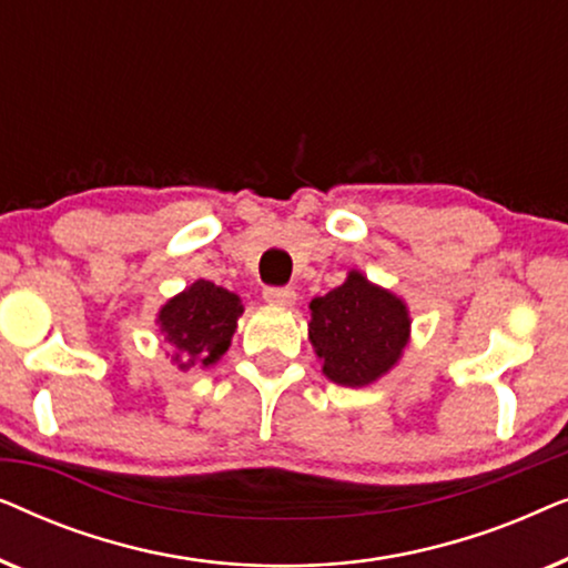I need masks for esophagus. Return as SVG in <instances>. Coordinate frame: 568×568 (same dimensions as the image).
<instances>
[{"instance_id": "34e87169", "label": "esophagus", "mask_w": 568, "mask_h": 568, "mask_svg": "<svg viewBox=\"0 0 568 568\" xmlns=\"http://www.w3.org/2000/svg\"><path fill=\"white\" fill-rule=\"evenodd\" d=\"M263 300L274 307H292L294 302H297V292L286 290V286H268V290L263 292Z\"/></svg>"}]
</instances>
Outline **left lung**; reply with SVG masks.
Returning <instances> with one entry per match:
<instances>
[{"mask_svg":"<svg viewBox=\"0 0 568 568\" xmlns=\"http://www.w3.org/2000/svg\"><path fill=\"white\" fill-rule=\"evenodd\" d=\"M307 338L331 383L367 387L403 359L410 341L408 305L352 268L344 284L310 302Z\"/></svg>","mask_w":568,"mask_h":568,"instance_id":"obj_1","label":"left lung"}]
</instances>
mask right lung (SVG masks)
Masks as SVG:
<instances>
[{
	"mask_svg": "<svg viewBox=\"0 0 568 568\" xmlns=\"http://www.w3.org/2000/svg\"><path fill=\"white\" fill-rule=\"evenodd\" d=\"M243 310V300L235 292L196 278L158 310L154 323L168 341L178 369H206L227 354Z\"/></svg>",
	"mask_w": 568,
	"mask_h": 568,
	"instance_id": "1",
	"label": "right lung"
}]
</instances>
